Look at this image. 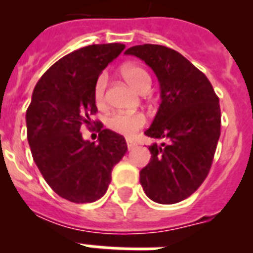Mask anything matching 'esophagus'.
<instances>
[{
    "mask_svg": "<svg viewBox=\"0 0 253 253\" xmlns=\"http://www.w3.org/2000/svg\"><path fill=\"white\" fill-rule=\"evenodd\" d=\"M127 148H128V151H131V150H134L135 147H136V144H135L134 142H132V140H127Z\"/></svg>",
    "mask_w": 253,
    "mask_h": 253,
    "instance_id": "34e87169",
    "label": "esophagus"
}]
</instances>
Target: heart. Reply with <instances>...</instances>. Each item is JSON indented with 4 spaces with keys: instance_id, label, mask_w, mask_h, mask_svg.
<instances>
[{
    "instance_id": "obj_1",
    "label": "heart",
    "mask_w": 253,
    "mask_h": 253,
    "mask_svg": "<svg viewBox=\"0 0 253 253\" xmlns=\"http://www.w3.org/2000/svg\"><path fill=\"white\" fill-rule=\"evenodd\" d=\"M122 76L127 81L132 89L139 93H142L146 87H150L151 79L150 75L138 65H126L122 68ZM106 86H107V75L101 73L94 83L93 87V97H94L95 105L102 109L106 105ZM107 127L117 134L125 135V136H132L136 134L144 125H146V117L140 113L127 114V113H115L107 118Z\"/></svg>"
}]
</instances>
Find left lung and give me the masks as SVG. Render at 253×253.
I'll return each instance as SVG.
<instances>
[{
    "label": "left lung",
    "mask_w": 253,
    "mask_h": 253,
    "mask_svg": "<svg viewBox=\"0 0 253 253\" xmlns=\"http://www.w3.org/2000/svg\"><path fill=\"white\" fill-rule=\"evenodd\" d=\"M126 55L152 68L162 102L147 136L151 162L140 170L148 198L163 205L188 198L208 177L220 136L219 98L208 77L181 53L164 45H134Z\"/></svg>",
    "instance_id": "left-lung-1"
}]
</instances>
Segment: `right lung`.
Here are the masks:
<instances>
[{
  "label": "right lung",
  "instance_id": "add662e5",
  "mask_svg": "<svg viewBox=\"0 0 253 253\" xmlns=\"http://www.w3.org/2000/svg\"><path fill=\"white\" fill-rule=\"evenodd\" d=\"M125 44H91L65 55L35 85L26 113L27 140L34 162L52 190L75 204L99 200L111 181V170L127 151L126 140L102 128L98 143L84 140L81 126L97 113L93 87Z\"/></svg>",
  "mask_w": 253,
  "mask_h": 253
}]
</instances>
